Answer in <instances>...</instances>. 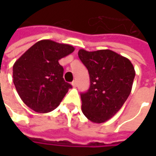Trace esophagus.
I'll return each mask as SVG.
<instances>
[{"label":"esophagus","instance_id":"esophagus-1","mask_svg":"<svg viewBox=\"0 0 156 156\" xmlns=\"http://www.w3.org/2000/svg\"><path fill=\"white\" fill-rule=\"evenodd\" d=\"M72 86L74 87H75L76 86H77V82H76V81H74L73 82H72Z\"/></svg>","mask_w":156,"mask_h":156}]
</instances>
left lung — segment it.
<instances>
[{"mask_svg": "<svg viewBox=\"0 0 156 156\" xmlns=\"http://www.w3.org/2000/svg\"><path fill=\"white\" fill-rule=\"evenodd\" d=\"M88 70L90 87L81 94V110L89 121L102 123L121 109L130 94L135 75L128 58L109 49L78 52Z\"/></svg>", "mask_w": 156, "mask_h": 156, "instance_id": "1", "label": "left lung"}]
</instances>
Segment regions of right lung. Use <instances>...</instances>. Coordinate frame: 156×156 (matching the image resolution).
Returning a JSON list of instances; mask_svg holds the SVG:
<instances>
[{
    "mask_svg": "<svg viewBox=\"0 0 156 156\" xmlns=\"http://www.w3.org/2000/svg\"><path fill=\"white\" fill-rule=\"evenodd\" d=\"M75 48L41 40L29 48L13 66V81L22 101L37 113H48L61 103L72 86L63 79L59 60Z\"/></svg>",
    "mask_w": 156,
    "mask_h": 156,
    "instance_id": "1",
    "label": "right lung"
}]
</instances>
